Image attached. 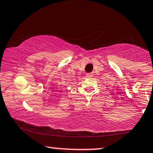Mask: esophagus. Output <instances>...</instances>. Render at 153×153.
Masks as SVG:
<instances>
[{"label": "esophagus", "mask_w": 153, "mask_h": 153, "mask_svg": "<svg viewBox=\"0 0 153 153\" xmlns=\"http://www.w3.org/2000/svg\"><path fill=\"white\" fill-rule=\"evenodd\" d=\"M86 76L87 77H91L93 76V73H87V74H86Z\"/></svg>", "instance_id": "esophagus-1"}]
</instances>
